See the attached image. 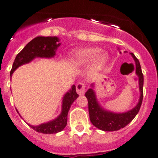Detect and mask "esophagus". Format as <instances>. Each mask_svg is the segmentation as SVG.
<instances>
[{
	"label": "esophagus",
	"instance_id": "1",
	"mask_svg": "<svg viewBox=\"0 0 158 158\" xmlns=\"http://www.w3.org/2000/svg\"><path fill=\"white\" fill-rule=\"evenodd\" d=\"M85 86L83 83L79 82V83L76 85V92L78 93V94L82 95V94H85Z\"/></svg>",
	"mask_w": 158,
	"mask_h": 158
}]
</instances>
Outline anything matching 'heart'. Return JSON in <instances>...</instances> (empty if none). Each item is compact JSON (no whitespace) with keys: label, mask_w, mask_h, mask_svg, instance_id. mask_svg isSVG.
I'll list each match as a JSON object with an SVG mask.
<instances>
[{"label":"heart","mask_w":158,"mask_h":158,"mask_svg":"<svg viewBox=\"0 0 158 158\" xmlns=\"http://www.w3.org/2000/svg\"><path fill=\"white\" fill-rule=\"evenodd\" d=\"M69 60L74 66H87L91 64L89 72L92 74L101 72L109 60V54L106 51H101L99 48H85L72 51Z\"/></svg>","instance_id":"obj_1"}]
</instances>
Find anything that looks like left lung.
I'll use <instances>...</instances> for the list:
<instances>
[{
	"instance_id": "1",
	"label": "left lung",
	"mask_w": 158,
	"mask_h": 158,
	"mask_svg": "<svg viewBox=\"0 0 158 158\" xmlns=\"http://www.w3.org/2000/svg\"><path fill=\"white\" fill-rule=\"evenodd\" d=\"M118 50L119 48H118ZM119 53H121L119 51ZM126 53V51H125ZM135 64V74L139 77V87L140 92L139 102L135 107L127 112L115 113L107 110L101 107L94 90V83L91 85V89L85 92V97L89 103V117L92 123L98 129L107 132L117 131L127 126L139 113L143 99V84L144 76L141 69L140 63L132 53H130Z\"/></svg>"
}]
</instances>
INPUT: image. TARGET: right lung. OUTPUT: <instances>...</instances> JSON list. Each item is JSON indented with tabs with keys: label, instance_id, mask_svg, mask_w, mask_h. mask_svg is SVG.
Instances as JSON below:
<instances>
[{
	"label": "right lung",
	"instance_id": "add662e5",
	"mask_svg": "<svg viewBox=\"0 0 158 158\" xmlns=\"http://www.w3.org/2000/svg\"><path fill=\"white\" fill-rule=\"evenodd\" d=\"M61 43L57 36H38L29 41L22 51L16 55L10 71V78L19 66L30 63L36 57L52 58L56 54V51ZM79 97L76 93V86L73 85L71 89L64 95L60 114L54 119L38 126H31L27 123L36 132L44 134H54L61 132L67 123V115L71 105ZM19 114L18 110H16ZM20 116V114H19ZM21 117V116H20Z\"/></svg>",
	"mask_w": 158,
	"mask_h": 158
}]
</instances>
